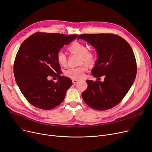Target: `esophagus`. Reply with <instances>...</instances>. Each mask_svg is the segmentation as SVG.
<instances>
[{"instance_id":"1","label":"esophagus","mask_w":152,"mask_h":152,"mask_svg":"<svg viewBox=\"0 0 152 152\" xmlns=\"http://www.w3.org/2000/svg\"><path fill=\"white\" fill-rule=\"evenodd\" d=\"M77 82H78V80H74V79L72 80V82H73V83H74V84H75V83H77Z\"/></svg>"}]
</instances>
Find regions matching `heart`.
Masks as SVG:
<instances>
[{
  "mask_svg": "<svg viewBox=\"0 0 152 152\" xmlns=\"http://www.w3.org/2000/svg\"><path fill=\"white\" fill-rule=\"evenodd\" d=\"M68 50L71 53L77 54L80 56V64H86L87 65H91L95 61L96 54L91 50H88L86 45L80 42H74L68 47ZM56 58L57 61L61 66H65L66 64L67 58L65 53L62 51H58L56 53ZM86 69L83 66H80L76 68H70L65 72V75L70 78L74 80H80L84 77Z\"/></svg>",
  "mask_w": 152,
  "mask_h": 152,
  "instance_id": "heart-1",
  "label": "heart"
}]
</instances>
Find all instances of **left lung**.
Segmentation results:
<instances>
[{"label":"left lung","instance_id":"left-lung-1","mask_svg":"<svg viewBox=\"0 0 152 152\" xmlns=\"http://www.w3.org/2000/svg\"><path fill=\"white\" fill-rule=\"evenodd\" d=\"M83 39L97 50L98 58L92 70L97 80H86L88 86L82 94L88 106L105 111L121 102L137 75V61L127 41L115 34H82ZM105 77L104 82L100 77Z\"/></svg>","mask_w":152,"mask_h":152}]
</instances>
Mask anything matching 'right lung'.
Returning <instances> with one entry per match:
<instances>
[{
  "label": "right lung",
  "mask_w": 152,
  "mask_h": 152,
  "mask_svg": "<svg viewBox=\"0 0 152 152\" xmlns=\"http://www.w3.org/2000/svg\"><path fill=\"white\" fill-rule=\"evenodd\" d=\"M77 36L37 32L20 45L14 63V77L20 92L33 106L50 110L64 101L72 81L60 76L56 55ZM50 76L57 77L59 81H49Z\"/></svg>",
  "instance_id": "obj_1"
}]
</instances>
